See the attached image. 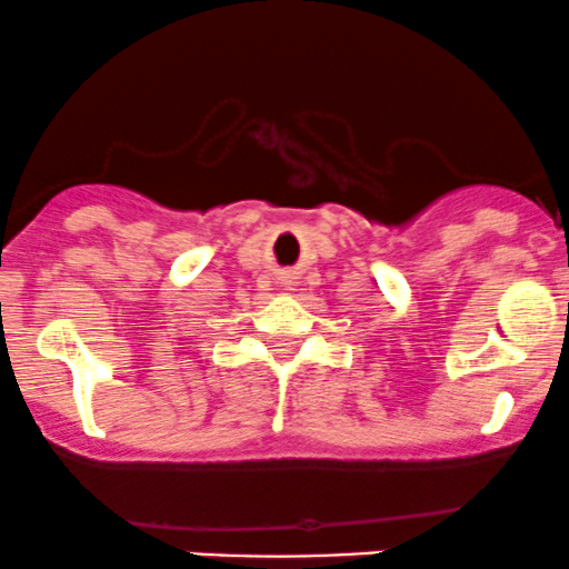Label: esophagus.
Listing matches in <instances>:
<instances>
[{
    "label": "esophagus",
    "mask_w": 569,
    "mask_h": 569,
    "mask_svg": "<svg viewBox=\"0 0 569 569\" xmlns=\"http://www.w3.org/2000/svg\"><path fill=\"white\" fill-rule=\"evenodd\" d=\"M282 284L287 287V290H292V287H296V282H292V277H284Z\"/></svg>",
    "instance_id": "obj_1"
}]
</instances>
